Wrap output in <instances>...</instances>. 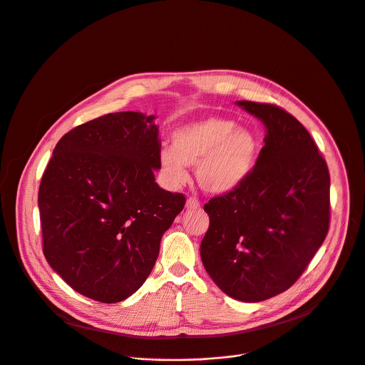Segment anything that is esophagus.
Segmentation results:
<instances>
[{"label": "esophagus", "instance_id": "1", "mask_svg": "<svg viewBox=\"0 0 365 365\" xmlns=\"http://www.w3.org/2000/svg\"><path fill=\"white\" fill-rule=\"evenodd\" d=\"M200 201H198V198H195V197H188L187 198V202H185V207L188 208V210H197V208H200Z\"/></svg>", "mask_w": 365, "mask_h": 365}]
</instances>
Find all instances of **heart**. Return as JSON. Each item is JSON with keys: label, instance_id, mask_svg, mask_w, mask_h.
Listing matches in <instances>:
<instances>
[{"label": "heart", "instance_id": "b5f03b06", "mask_svg": "<svg viewBox=\"0 0 365 365\" xmlns=\"http://www.w3.org/2000/svg\"><path fill=\"white\" fill-rule=\"evenodd\" d=\"M259 150L256 135L226 118L207 116L177 128L171 148L160 154L161 171L171 185L188 178L187 165H197V181L208 192H229L249 175Z\"/></svg>", "mask_w": 365, "mask_h": 365}]
</instances>
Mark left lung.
I'll return each instance as SVG.
<instances>
[{
    "mask_svg": "<svg viewBox=\"0 0 365 365\" xmlns=\"http://www.w3.org/2000/svg\"><path fill=\"white\" fill-rule=\"evenodd\" d=\"M266 136L255 168L235 190L211 198L202 264L229 297L273 298L292 286L329 229V171L305 126L282 108L249 101Z\"/></svg>",
    "mask_w": 365,
    "mask_h": 365,
    "instance_id": "left-lung-1",
    "label": "left lung"
}]
</instances>
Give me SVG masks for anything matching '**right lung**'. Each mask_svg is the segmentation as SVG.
Wrapping results in <instances>:
<instances>
[{"instance_id":"1","label":"right lung","mask_w":365,"mask_h":365,"mask_svg":"<svg viewBox=\"0 0 365 365\" xmlns=\"http://www.w3.org/2000/svg\"><path fill=\"white\" fill-rule=\"evenodd\" d=\"M155 116L108 113L67 132L41 177L43 253L86 298L116 304L150 276L163 235L185 204L163 190Z\"/></svg>"}]
</instances>
